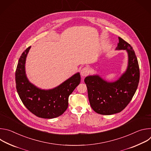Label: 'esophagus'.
<instances>
[{
    "mask_svg": "<svg viewBox=\"0 0 151 151\" xmlns=\"http://www.w3.org/2000/svg\"><path fill=\"white\" fill-rule=\"evenodd\" d=\"M90 73V69L87 67L83 68L81 71V75L82 76H87Z\"/></svg>",
    "mask_w": 151,
    "mask_h": 151,
    "instance_id": "esophagus-1",
    "label": "esophagus"
}]
</instances>
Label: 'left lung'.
Returning <instances> with one entry per match:
<instances>
[{
	"mask_svg": "<svg viewBox=\"0 0 151 151\" xmlns=\"http://www.w3.org/2000/svg\"><path fill=\"white\" fill-rule=\"evenodd\" d=\"M116 50H125L128 55L126 72L115 82H108L97 75L86 77L88 95L92 109L101 115H112L121 112L132 100L140 79L139 63L131 45L121 37Z\"/></svg>",
	"mask_w": 151,
	"mask_h": 151,
	"instance_id": "obj_1",
	"label": "left lung"
}]
</instances>
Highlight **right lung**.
Here are the masks:
<instances>
[{
	"instance_id": "right-lung-1",
	"label": "right lung",
	"mask_w": 151,
	"mask_h": 151,
	"mask_svg": "<svg viewBox=\"0 0 151 151\" xmlns=\"http://www.w3.org/2000/svg\"><path fill=\"white\" fill-rule=\"evenodd\" d=\"M30 48L22 53L18 60L15 71L17 93L26 108L36 116L45 119L58 117L68 109L69 97L80 83V74H75L52 90L37 88L29 81L25 73L26 58Z\"/></svg>"
}]
</instances>
